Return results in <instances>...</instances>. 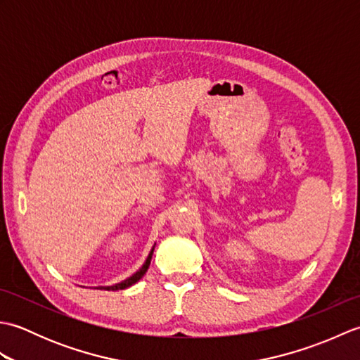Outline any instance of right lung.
Returning a JSON list of instances; mask_svg holds the SVG:
<instances>
[{"label": "right lung", "mask_w": 360, "mask_h": 360, "mask_svg": "<svg viewBox=\"0 0 360 360\" xmlns=\"http://www.w3.org/2000/svg\"><path fill=\"white\" fill-rule=\"evenodd\" d=\"M153 250H155V248L151 249V252L148 254V257H147V259H145V263H143V266L141 267L139 271H137L136 274H133L131 277L129 278H127V280H124V281H120V283H117V285H112V286H105L103 289H106V290H119V289H125V288H129L131 285H134L136 281H139L142 277H143V274L147 272V269H148V266H150V262H151V255H153Z\"/></svg>", "instance_id": "obj_1"}]
</instances>
